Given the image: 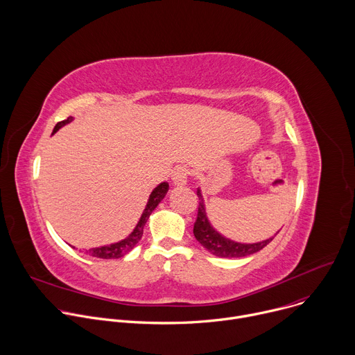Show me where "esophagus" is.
Returning <instances> with one entry per match:
<instances>
[{
	"label": "esophagus",
	"mask_w": 355,
	"mask_h": 355,
	"mask_svg": "<svg viewBox=\"0 0 355 355\" xmlns=\"http://www.w3.org/2000/svg\"><path fill=\"white\" fill-rule=\"evenodd\" d=\"M188 175H189V171L187 167H177L171 174V181L177 187L185 185L188 181Z\"/></svg>",
	"instance_id": "obj_1"
}]
</instances>
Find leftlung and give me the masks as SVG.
I'll return each mask as SVG.
<instances>
[{
	"instance_id": "8db88e82",
	"label": "left lung",
	"mask_w": 355,
	"mask_h": 355,
	"mask_svg": "<svg viewBox=\"0 0 355 355\" xmlns=\"http://www.w3.org/2000/svg\"><path fill=\"white\" fill-rule=\"evenodd\" d=\"M196 195L199 198V205H198V216L196 222L193 225V236L195 239L204 245L209 252H212L216 257L222 259H240L250 254H254V252L263 250L268 243L272 241V239L278 234L275 233L274 237H270L267 240L259 241V243H237L233 241L223 234H220L209 222L205 208V200L202 196L200 188H198Z\"/></svg>"
}]
</instances>
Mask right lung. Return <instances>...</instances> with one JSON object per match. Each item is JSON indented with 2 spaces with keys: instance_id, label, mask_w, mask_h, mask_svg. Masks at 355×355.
Wrapping results in <instances>:
<instances>
[{
  "instance_id": "add662e5",
  "label": "right lung",
  "mask_w": 355,
  "mask_h": 355,
  "mask_svg": "<svg viewBox=\"0 0 355 355\" xmlns=\"http://www.w3.org/2000/svg\"><path fill=\"white\" fill-rule=\"evenodd\" d=\"M73 121V116H69L67 119L59 122L55 129H53V133L55 135L60 128H63L64 125L70 123ZM168 191V182H162L159 184L153 191H151L150 196H148V200H147V205L136 225V227L133 229V232L125 237L123 240L118 241V243H112V244H108V245H101V247H95V248H89V250H85L89 256L92 257H98V259H105V260H111V259H121L123 256H126L128 252L130 250H133V247L139 243V240L141 239L143 236V227L147 222V219L150 218L151 212H153L157 205L160 204V202L164 199L166 193Z\"/></svg>"
}]
</instances>
